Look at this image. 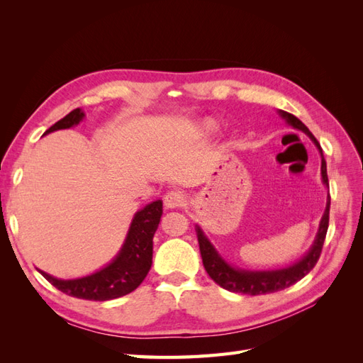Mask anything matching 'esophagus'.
Segmentation results:
<instances>
[{"mask_svg": "<svg viewBox=\"0 0 363 363\" xmlns=\"http://www.w3.org/2000/svg\"><path fill=\"white\" fill-rule=\"evenodd\" d=\"M163 203L168 208L182 207L186 203V195L180 191H169L167 195H164Z\"/></svg>", "mask_w": 363, "mask_h": 363, "instance_id": "esophagus-1", "label": "esophagus"}]
</instances>
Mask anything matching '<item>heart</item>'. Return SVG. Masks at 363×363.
I'll list each match as a JSON object with an SVG mask.
<instances>
[{
    "instance_id": "obj_1",
    "label": "heart",
    "mask_w": 363,
    "mask_h": 363,
    "mask_svg": "<svg viewBox=\"0 0 363 363\" xmlns=\"http://www.w3.org/2000/svg\"><path fill=\"white\" fill-rule=\"evenodd\" d=\"M203 128H204L206 131H213V130H215V124L212 123V121H207V123H204Z\"/></svg>"
}]
</instances>
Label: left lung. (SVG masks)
<instances>
[{
    "mask_svg": "<svg viewBox=\"0 0 363 363\" xmlns=\"http://www.w3.org/2000/svg\"><path fill=\"white\" fill-rule=\"evenodd\" d=\"M279 113L289 125L304 131V133L312 139V142L316 145L318 151H320L321 155L323 183L328 186L327 164L323 156V148L320 145V142L316 140V138L311 133V130L307 128L298 118L284 111H280ZM328 213H330V195L327 196V206H325L324 215L321 218L320 228H318L315 242L311 247V250L307 251V255L303 256V259H300L298 262H295L291 267L281 268V269H271V271H247V269H239L228 265V263L218 255V251L211 244V240L206 238L203 230L196 225V236H199L203 265L208 276H211V279L216 284H219V286L230 292L260 295V294H271V292L286 289L298 280H301L304 276H307V274H309L316 265L318 259H320L325 235H327V228H328Z\"/></svg>",
    "mask_w": 363,
    "mask_h": 363,
    "instance_id": "obj_1",
    "label": "left lung"
}]
</instances>
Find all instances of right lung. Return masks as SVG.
<instances>
[{
  "label": "right lung",
  "mask_w": 363,
  "mask_h": 363,
  "mask_svg": "<svg viewBox=\"0 0 363 363\" xmlns=\"http://www.w3.org/2000/svg\"><path fill=\"white\" fill-rule=\"evenodd\" d=\"M84 118L82 108H74L67 116L51 125L45 135L51 131L71 128ZM162 201H152L135 213L130 224L123 248L116 257L103 269L91 276L72 280H62L39 269L54 288L63 294L82 300L107 301L133 292L144 281L152 263V238L162 218Z\"/></svg>",
  "instance_id": "right-lung-1"
}]
</instances>
